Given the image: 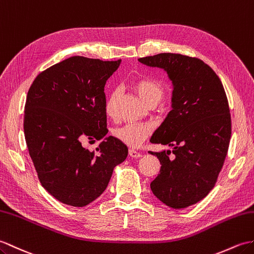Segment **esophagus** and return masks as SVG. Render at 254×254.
<instances>
[{"mask_svg":"<svg viewBox=\"0 0 254 254\" xmlns=\"http://www.w3.org/2000/svg\"><path fill=\"white\" fill-rule=\"evenodd\" d=\"M128 155H129V157H132V158H139V157H141L140 152L134 150V149H129L128 150Z\"/></svg>","mask_w":254,"mask_h":254,"instance_id":"34e87169","label":"esophagus"}]
</instances>
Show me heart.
I'll use <instances>...</instances> for the list:
<instances>
[{"label": "heart", "mask_w": 254, "mask_h": 254, "mask_svg": "<svg viewBox=\"0 0 254 254\" xmlns=\"http://www.w3.org/2000/svg\"><path fill=\"white\" fill-rule=\"evenodd\" d=\"M134 88L137 92L138 96L147 105L152 102H159L163 96V86L156 79L149 78V76H143L134 82ZM118 97H119V91L114 90L109 94L107 102L105 105L106 115L108 117L115 116V107ZM151 132L150 125L147 123H127V125L116 127L113 134L114 136L119 139L122 143L127 146L137 147L149 136Z\"/></svg>", "instance_id": "b5f03b06"}]
</instances>
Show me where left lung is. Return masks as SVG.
<instances>
[{"instance_id":"obj_1","label":"left lung","mask_w":254,"mask_h":254,"mask_svg":"<svg viewBox=\"0 0 254 254\" xmlns=\"http://www.w3.org/2000/svg\"><path fill=\"white\" fill-rule=\"evenodd\" d=\"M138 61L164 69L173 83L172 110L150 143L173 146L174 156L149 151L161 164L150 188L168 207L187 208L210 192L225 161L232 135L226 93L213 69L199 58L161 53Z\"/></svg>"}]
</instances>
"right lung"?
<instances>
[{
    "instance_id": "1",
    "label": "right lung",
    "mask_w": 254,
    "mask_h": 254,
    "mask_svg": "<svg viewBox=\"0 0 254 254\" xmlns=\"http://www.w3.org/2000/svg\"><path fill=\"white\" fill-rule=\"evenodd\" d=\"M120 63L72 56L39 73L28 91L23 131L29 155L41 185L64 204L94 201L127 157V147L114 136L96 151L82 146L108 132L105 84Z\"/></svg>"
}]
</instances>
